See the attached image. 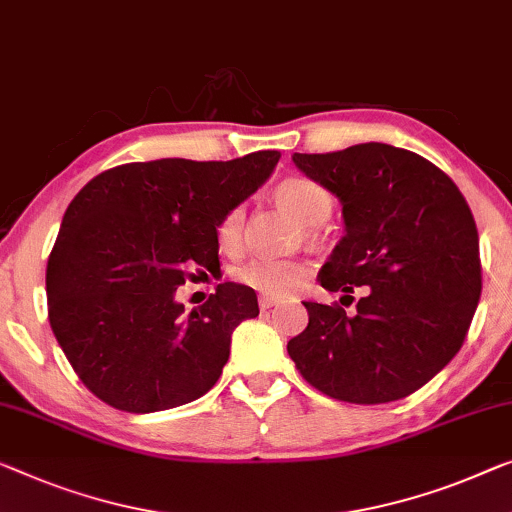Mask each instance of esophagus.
Here are the masks:
<instances>
[{
	"instance_id": "esophagus-1",
	"label": "esophagus",
	"mask_w": 512,
	"mask_h": 512,
	"mask_svg": "<svg viewBox=\"0 0 512 512\" xmlns=\"http://www.w3.org/2000/svg\"><path fill=\"white\" fill-rule=\"evenodd\" d=\"M278 301L276 299H271V296H259V308L262 310H269V308H273V305H276Z\"/></svg>"
}]
</instances>
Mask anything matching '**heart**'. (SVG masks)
Here are the masks:
<instances>
[{
  "label": "heart",
  "mask_w": 512,
  "mask_h": 512,
  "mask_svg": "<svg viewBox=\"0 0 512 512\" xmlns=\"http://www.w3.org/2000/svg\"><path fill=\"white\" fill-rule=\"evenodd\" d=\"M276 200L280 207H285L294 213L301 223L315 227L322 225L331 216L333 200L326 190L312 179L292 177L278 183ZM243 230V209L234 207L220 218L218 223V243L223 250H234L241 243ZM310 276V269L299 259H273V257H255L239 266L236 278L243 285H248L255 292L264 296H282L296 294L305 285Z\"/></svg>",
  "instance_id": "b5f03b06"
}]
</instances>
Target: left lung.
<instances>
[{
  "label": "left lung",
  "mask_w": 512,
  "mask_h": 512,
  "mask_svg": "<svg viewBox=\"0 0 512 512\" xmlns=\"http://www.w3.org/2000/svg\"><path fill=\"white\" fill-rule=\"evenodd\" d=\"M292 160L342 204L345 236L319 271L322 287L345 296L370 289L354 317L303 301L308 326L287 352L305 381L335 400L407 398L460 352L476 312L474 213L437 165L391 144Z\"/></svg>",
  "instance_id": "obj_1"
}]
</instances>
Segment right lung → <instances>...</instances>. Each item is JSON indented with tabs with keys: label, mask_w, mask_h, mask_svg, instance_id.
I'll return each mask as SVG.
<instances>
[{
	"label": "right lung",
	"mask_w": 512,
	"mask_h": 512,
	"mask_svg": "<svg viewBox=\"0 0 512 512\" xmlns=\"http://www.w3.org/2000/svg\"><path fill=\"white\" fill-rule=\"evenodd\" d=\"M278 158L128 163L73 197L45 271L48 317L98 400L149 414L216 384L234 329L259 315L255 289L220 282L190 315L174 292L195 266L218 276L220 218L271 177Z\"/></svg>",
	"instance_id": "right-lung-1"
}]
</instances>
